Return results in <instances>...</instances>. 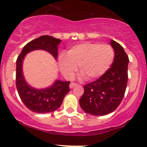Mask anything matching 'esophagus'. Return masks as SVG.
<instances>
[{"label":"esophagus","instance_id":"1","mask_svg":"<svg viewBox=\"0 0 147 147\" xmlns=\"http://www.w3.org/2000/svg\"><path fill=\"white\" fill-rule=\"evenodd\" d=\"M76 86H77V83H74V82H72V83H70V88H72Z\"/></svg>","mask_w":147,"mask_h":147}]
</instances>
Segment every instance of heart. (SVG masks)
Returning <instances> with one entry per match:
<instances>
[{
	"label": "heart",
	"instance_id": "b5f03b06",
	"mask_svg": "<svg viewBox=\"0 0 147 147\" xmlns=\"http://www.w3.org/2000/svg\"><path fill=\"white\" fill-rule=\"evenodd\" d=\"M114 57V50L111 45L86 42L72 47L67 52V56L61 55L59 65L61 73L67 78L72 79L79 66L82 76L91 81L107 71Z\"/></svg>",
	"mask_w": 147,
	"mask_h": 147
}]
</instances>
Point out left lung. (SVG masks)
<instances>
[{
    "instance_id": "8db88e82",
    "label": "left lung",
    "mask_w": 147,
    "mask_h": 147,
    "mask_svg": "<svg viewBox=\"0 0 147 147\" xmlns=\"http://www.w3.org/2000/svg\"><path fill=\"white\" fill-rule=\"evenodd\" d=\"M115 52L111 68L96 81L84 86L79 104L83 111L92 115H106L119 106L125 93L128 82L129 59L124 48L111 40Z\"/></svg>"
}]
</instances>
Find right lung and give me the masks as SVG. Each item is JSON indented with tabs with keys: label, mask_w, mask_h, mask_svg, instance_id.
Instances as JSON below:
<instances>
[{
	"label": "right lung",
	"mask_w": 147,
	"mask_h": 147,
	"mask_svg": "<svg viewBox=\"0 0 147 147\" xmlns=\"http://www.w3.org/2000/svg\"><path fill=\"white\" fill-rule=\"evenodd\" d=\"M60 39L44 35L25 45L16 60V86L18 93L25 106L37 113H47L56 111L63 102L64 97L70 91V82L57 80L52 86L45 89H36L25 82L22 70V63L26 54L35 50H44L57 59Z\"/></svg>",
	"instance_id": "1"
}]
</instances>
